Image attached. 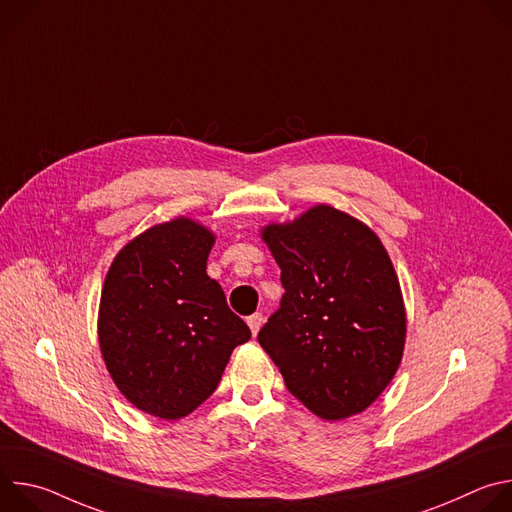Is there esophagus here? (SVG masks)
<instances>
[{
    "label": "esophagus",
    "instance_id": "esophagus-1",
    "mask_svg": "<svg viewBox=\"0 0 512 512\" xmlns=\"http://www.w3.org/2000/svg\"><path fill=\"white\" fill-rule=\"evenodd\" d=\"M247 324H249V328H251V332H253V336H255V334L259 332L261 324H263V314H259V312L251 314V316L247 318Z\"/></svg>",
    "mask_w": 512,
    "mask_h": 512
}]
</instances>
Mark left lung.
I'll return each instance as SVG.
<instances>
[{
    "label": "left lung",
    "mask_w": 512,
    "mask_h": 512,
    "mask_svg": "<svg viewBox=\"0 0 512 512\" xmlns=\"http://www.w3.org/2000/svg\"><path fill=\"white\" fill-rule=\"evenodd\" d=\"M279 269V310L259 330L287 391L322 419L367 409L395 377L405 346V308L379 237L320 204L263 229Z\"/></svg>",
    "instance_id": "left-lung-1"
}]
</instances>
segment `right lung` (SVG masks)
<instances>
[{
  "instance_id": "right-lung-1",
  "label": "right lung",
  "mask_w": 512,
  "mask_h": 512,
  "mask_svg": "<svg viewBox=\"0 0 512 512\" xmlns=\"http://www.w3.org/2000/svg\"><path fill=\"white\" fill-rule=\"evenodd\" d=\"M214 235L190 218L127 243L105 277L99 342L107 371L137 409L180 419L221 383L235 346L251 338L206 275Z\"/></svg>"
}]
</instances>
